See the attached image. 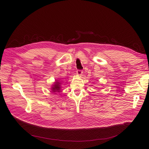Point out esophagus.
I'll return each instance as SVG.
<instances>
[{
	"mask_svg": "<svg viewBox=\"0 0 149 149\" xmlns=\"http://www.w3.org/2000/svg\"><path fill=\"white\" fill-rule=\"evenodd\" d=\"M83 73V71L82 70H77V72H76V74L78 75H81Z\"/></svg>",
	"mask_w": 149,
	"mask_h": 149,
	"instance_id": "esophagus-1",
	"label": "esophagus"
}]
</instances>
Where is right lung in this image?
<instances>
[{
    "instance_id": "add662e5",
    "label": "right lung",
    "mask_w": 149,
    "mask_h": 149,
    "mask_svg": "<svg viewBox=\"0 0 149 149\" xmlns=\"http://www.w3.org/2000/svg\"><path fill=\"white\" fill-rule=\"evenodd\" d=\"M61 82L58 80H56V82H54V84L52 87V92H53L54 93L57 92H59L61 90Z\"/></svg>"
}]
</instances>
